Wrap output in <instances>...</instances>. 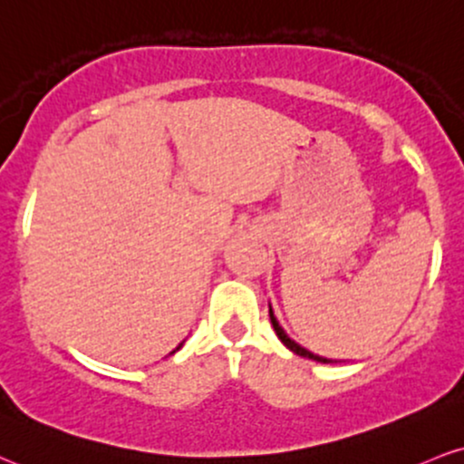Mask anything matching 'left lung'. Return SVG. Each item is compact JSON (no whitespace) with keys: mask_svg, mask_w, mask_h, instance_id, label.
Listing matches in <instances>:
<instances>
[{"mask_svg":"<svg viewBox=\"0 0 464 464\" xmlns=\"http://www.w3.org/2000/svg\"><path fill=\"white\" fill-rule=\"evenodd\" d=\"M270 322H272V326H275V331H276V334H278V339H281V342L285 343L287 348L292 350L294 354H298V356H304V359H311V361H317V362H333V361L324 359V356H317V354H314V353H309V350L303 348V345H298V343H295L294 339H289V337H287V333L283 331V328H281V324H278V320H276V317H275V311H272V306H270Z\"/></svg>","mask_w":464,"mask_h":464,"instance_id":"1","label":"left lung"}]
</instances>
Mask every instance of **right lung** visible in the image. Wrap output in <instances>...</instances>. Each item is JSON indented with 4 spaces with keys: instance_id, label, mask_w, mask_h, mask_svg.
Masks as SVG:
<instances>
[{
    "instance_id": "add662e5",
    "label": "right lung",
    "mask_w": 464,
    "mask_h": 464,
    "mask_svg": "<svg viewBox=\"0 0 464 464\" xmlns=\"http://www.w3.org/2000/svg\"><path fill=\"white\" fill-rule=\"evenodd\" d=\"M179 348H181V345H179ZM179 348H177V350H179ZM172 353H175V350H172Z\"/></svg>"
}]
</instances>
